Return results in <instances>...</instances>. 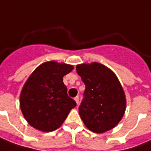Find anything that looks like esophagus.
I'll return each instance as SVG.
<instances>
[{"label": "esophagus", "instance_id": "34e87169", "mask_svg": "<svg viewBox=\"0 0 151 151\" xmlns=\"http://www.w3.org/2000/svg\"><path fill=\"white\" fill-rule=\"evenodd\" d=\"M74 100H75V102L77 103V104H78V103H79V97H75V98H74Z\"/></svg>", "mask_w": 151, "mask_h": 151}]
</instances>
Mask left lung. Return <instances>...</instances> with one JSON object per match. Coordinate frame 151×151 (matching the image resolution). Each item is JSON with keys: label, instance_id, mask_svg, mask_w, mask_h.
<instances>
[{"label": "left lung", "instance_id": "1", "mask_svg": "<svg viewBox=\"0 0 151 151\" xmlns=\"http://www.w3.org/2000/svg\"><path fill=\"white\" fill-rule=\"evenodd\" d=\"M76 70L85 84L78 112L86 127L94 133L115 127L126 107L125 94L116 75L99 63L77 65Z\"/></svg>", "mask_w": 151, "mask_h": 151}]
</instances>
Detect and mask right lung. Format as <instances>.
Returning a JSON list of instances; mask_svg holds the SVG:
<instances>
[{"label": "right lung", "mask_w": 151, "mask_h": 151, "mask_svg": "<svg viewBox=\"0 0 151 151\" xmlns=\"http://www.w3.org/2000/svg\"><path fill=\"white\" fill-rule=\"evenodd\" d=\"M73 69L72 65L51 61L41 64L30 75L21 92L20 107L31 126L44 132L53 131L77 105L63 82Z\"/></svg>", "instance_id": "1"}]
</instances>
